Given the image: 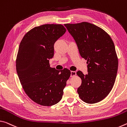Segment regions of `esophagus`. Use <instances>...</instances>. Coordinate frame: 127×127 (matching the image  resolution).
Instances as JSON below:
<instances>
[{
	"label": "esophagus",
	"mask_w": 127,
	"mask_h": 127,
	"mask_svg": "<svg viewBox=\"0 0 127 127\" xmlns=\"http://www.w3.org/2000/svg\"><path fill=\"white\" fill-rule=\"evenodd\" d=\"M76 72L75 71H71V76L72 77V76H74L75 75H76Z\"/></svg>",
	"instance_id": "obj_1"
}]
</instances>
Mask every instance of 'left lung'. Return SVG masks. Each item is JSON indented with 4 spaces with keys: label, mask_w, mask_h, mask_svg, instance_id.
<instances>
[{
    "label": "left lung",
    "mask_w": 127,
    "mask_h": 127,
    "mask_svg": "<svg viewBox=\"0 0 127 127\" xmlns=\"http://www.w3.org/2000/svg\"><path fill=\"white\" fill-rule=\"evenodd\" d=\"M64 25L81 57L87 60L88 74L76 72L82 79L77 90L79 96L87 103L98 102L110 92L117 75L118 60L113 41L104 30L90 23Z\"/></svg>",
    "instance_id": "1"
}]
</instances>
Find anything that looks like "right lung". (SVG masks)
<instances>
[{
  "mask_svg": "<svg viewBox=\"0 0 127 127\" xmlns=\"http://www.w3.org/2000/svg\"><path fill=\"white\" fill-rule=\"evenodd\" d=\"M66 31L62 25H43L27 32L20 43L17 72L27 95L40 105L49 106L60 102L71 75L67 68L59 71L49 65L54 44Z\"/></svg>",
  "mask_w": 127,
  "mask_h": 127,
  "instance_id": "obj_1",
  "label": "right lung"
}]
</instances>
